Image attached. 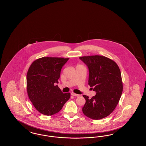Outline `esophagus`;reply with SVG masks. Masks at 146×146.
Listing matches in <instances>:
<instances>
[{"mask_svg": "<svg viewBox=\"0 0 146 146\" xmlns=\"http://www.w3.org/2000/svg\"><path fill=\"white\" fill-rule=\"evenodd\" d=\"M71 95H72V96H79V95L76 94H75V93H74V92H71Z\"/></svg>", "mask_w": 146, "mask_h": 146, "instance_id": "obj_1", "label": "esophagus"}]
</instances>
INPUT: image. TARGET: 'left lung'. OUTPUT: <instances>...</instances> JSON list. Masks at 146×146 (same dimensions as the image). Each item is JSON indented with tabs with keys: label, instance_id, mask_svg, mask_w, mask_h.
Returning <instances> with one entry per match:
<instances>
[{
	"label": "left lung",
	"instance_id": "obj_1",
	"mask_svg": "<svg viewBox=\"0 0 146 146\" xmlns=\"http://www.w3.org/2000/svg\"><path fill=\"white\" fill-rule=\"evenodd\" d=\"M88 67L90 86L96 94L86 100L82 111L88 118L98 120L108 116L117 106L123 92V82L118 64L100 55L80 57Z\"/></svg>",
	"mask_w": 146,
	"mask_h": 146
}]
</instances>
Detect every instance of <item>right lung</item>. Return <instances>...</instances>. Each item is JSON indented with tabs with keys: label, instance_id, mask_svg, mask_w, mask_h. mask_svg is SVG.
Wrapping results in <instances>:
<instances>
[{
	"label": "right lung",
	"instance_id": "add662e5",
	"mask_svg": "<svg viewBox=\"0 0 146 146\" xmlns=\"http://www.w3.org/2000/svg\"><path fill=\"white\" fill-rule=\"evenodd\" d=\"M69 58L43 57L31 64L27 74L28 97L35 108L45 115L60 111L70 99V94H63L56 83L61 70Z\"/></svg>",
	"mask_w": 146,
	"mask_h": 146
}]
</instances>
